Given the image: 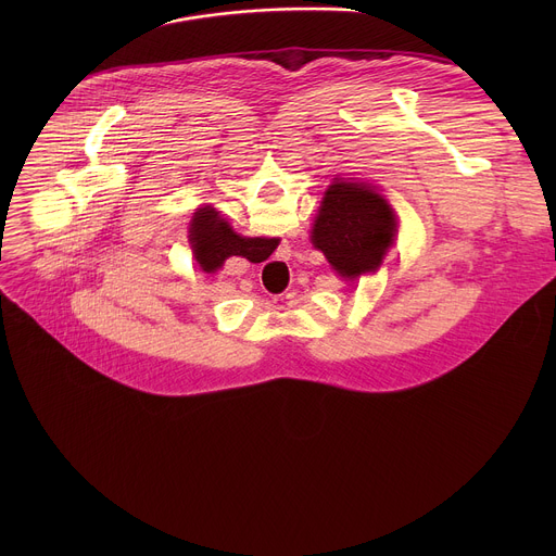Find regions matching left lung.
<instances>
[{
	"mask_svg": "<svg viewBox=\"0 0 556 556\" xmlns=\"http://www.w3.org/2000/svg\"><path fill=\"white\" fill-rule=\"evenodd\" d=\"M393 235L391 208L374 189L337 182L326 191L312 228V242L343 277H361L378 268L393 244Z\"/></svg>",
	"mask_w": 556,
	"mask_h": 556,
	"instance_id": "left-lung-1",
	"label": "left lung"
}]
</instances>
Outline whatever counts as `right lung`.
I'll list each match as a JSON object with an SVG mask.
<instances>
[{"label": "right lung", "instance_id": "obj_1", "mask_svg": "<svg viewBox=\"0 0 556 556\" xmlns=\"http://www.w3.org/2000/svg\"><path fill=\"white\" fill-rule=\"evenodd\" d=\"M191 247L195 260L206 273L217 270L228 257H260L268 251L266 240H251V237H240L232 228L217 217L213 208H200L191 222Z\"/></svg>", "mask_w": 556, "mask_h": 556}]
</instances>
